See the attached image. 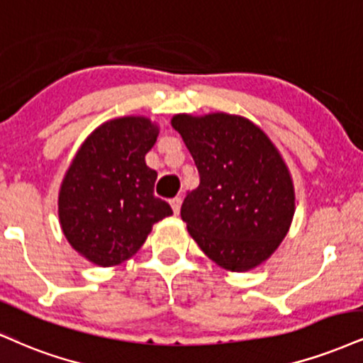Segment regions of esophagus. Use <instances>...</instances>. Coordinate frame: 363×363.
Returning <instances> with one entry per match:
<instances>
[{
  "label": "esophagus",
  "instance_id": "1",
  "mask_svg": "<svg viewBox=\"0 0 363 363\" xmlns=\"http://www.w3.org/2000/svg\"><path fill=\"white\" fill-rule=\"evenodd\" d=\"M181 204H182L181 196H176V198L170 199V206H172L174 213H176V215H179V211H181Z\"/></svg>",
  "mask_w": 363,
  "mask_h": 363
}]
</instances>
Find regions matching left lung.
<instances>
[{"label":"left lung","instance_id":"8db88e82","mask_svg":"<svg viewBox=\"0 0 363 363\" xmlns=\"http://www.w3.org/2000/svg\"><path fill=\"white\" fill-rule=\"evenodd\" d=\"M170 123L199 172V186L181 208L187 231L220 267H257L276 252L294 216V186L276 145L237 115H176Z\"/></svg>","mask_w":363,"mask_h":363}]
</instances>
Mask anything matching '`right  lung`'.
<instances>
[{
  "label": "right lung",
  "instance_id": "right-lung-1",
  "mask_svg": "<svg viewBox=\"0 0 363 363\" xmlns=\"http://www.w3.org/2000/svg\"><path fill=\"white\" fill-rule=\"evenodd\" d=\"M159 128L145 116L106 121L84 140L59 193V220L76 252L101 267L130 259L172 215L154 194L157 172L145 164Z\"/></svg>",
  "mask_w": 363,
  "mask_h": 363
}]
</instances>
